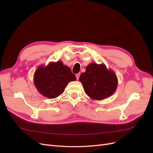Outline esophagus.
Here are the masks:
<instances>
[{"instance_id":"34e87169","label":"esophagus","mask_w":153,"mask_h":153,"mask_svg":"<svg viewBox=\"0 0 153 153\" xmlns=\"http://www.w3.org/2000/svg\"><path fill=\"white\" fill-rule=\"evenodd\" d=\"M76 79H77V80L79 79V77H80V73L76 74Z\"/></svg>"}]
</instances>
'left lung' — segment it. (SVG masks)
<instances>
[{
  "mask_svg": "<svg viewBox=\"0 0 153 153\" xmlns=\"http://www.w3.org/2000/svg\"><path fill=\"white\" fill-rule=\"evenodd\" d=\"M79 81L84 87L86 94L92 100H102L112 96L116 91L118 80L112 69L104 64L90 63L82 73Z\"/></svg>",
  "mask_w": 153,
  "mask_h": 153,
  "instance_id": "obj_1",
  "label": "left lung"
}]
</instances>
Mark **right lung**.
Listing matches in <instances>:
<instances>
[{"label": "right lung", "instance_id": "right-lung-1", "mask_svg": "<svg viewBox=\"0 0 153 153\" xmlns=\"http://www.w3.org/2000/svg\"><path fill=\"white\" fill-rule=\"evenodd\" d=\"M76 80L71 69L61 61L50 62L46 66L40 65L34 75L37 90L41 94L51 99L62 94L68 83Z\"/></svg>", "mask_w": 153, "mask_h": 153}]
</instances>
